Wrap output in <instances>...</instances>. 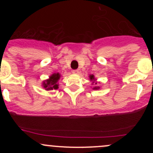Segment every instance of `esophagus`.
Listing matches in <instances>:
<instances>
[{
	"mask_svg": "<svg viewBox=\"0 0 153 153\" xmlns=\"http://www.w3.org/2000/svg\"><path fill=\"white\" fill-rule=\"evenodd\" d=\"M78 73H79L78 70H74V71H73V73H74V74H78Z\"/></svg>",
	"mask_w": 153,
	"mask_h": 153,
	"instance_id": "obj_1",
	"label": "esophagus"
}]
</instances>
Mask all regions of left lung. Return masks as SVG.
I'll return each mask as SVG.
<instances>
[{
	"mask_svg": "<svg viewBox=\"0 0 153 153\" xmlns=\"http://www.w3.org/2000/svg\"><path fill=\"white\" fill-rule=\"evenodd\" d=\"M89 78H90V80H91V81H95V80H96V79H95L94 75H91L90 76H89ZM94 83L97 84V82H93L92 84H94ZM99 88H100L99 86H95L94 88H93V89H94V90H97V89H99Z\"/></svg>",
	"mask_w": 153,
	"mask_h": 153,
	"instance_id": "obj_1",
	"label": "left lung"
}]
</instances>
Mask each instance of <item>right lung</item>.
Here are the masks:
<instances>
[{"instance_id": "1", "label": "right lung", "mask_w": 153, "mask_h": 153, "mask_svg": "<svg viewBox=\"0 0 153 153\" xmlns=\"http://www.w3.org/2000/svg\"><path fill=\"white\" fill-rule=\"evenodd\" d=\"M60 78V74L59 73H54L50 77V78L43 81L42 86L45 90L51 91V90H56L58 88V82L59 79Z\"/></svg>"}]
</instances>
